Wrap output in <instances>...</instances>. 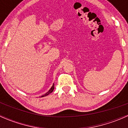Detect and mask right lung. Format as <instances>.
Masks as SVG:
<instances>
[{
    "label": "right lung",
    "mask_w": 128,
    "mask_h": 128,
    "mask_svg": "<svg viewBox=\"0 0 128 128\" xmlns=\"http://www.w3.org/2000/svg\"><path fill=\"white\" fill-rule=\"evenodd\" d=\"M54 84L52 85V87H51V88H50V90H49V91L48 92L46 93V94H45L44 95H42V96H41V97H43V96H46V95H49V94H51V92H52V91H53V90H54Z\"/></svg>",
    "instance_id": "obj_1"
}]
</instances>
